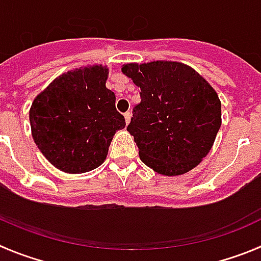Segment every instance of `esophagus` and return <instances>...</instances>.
Masks as SVG:
<instances>
[{"instance_id":"1","label":"esophagus","mask_w":261,"mask_h":261,"mask_svg":"<svg viewBox=\"0 0 261 261\" xmlns=\"http://www.w3.org/2000/svg\"><path fill=\"white\" fill-rule=\"evenodd\" d=\"M130 116H132V113H130V112H125V113H124V117H125L126 124H129V121H130Z\"/></svg>"}]
</instances>
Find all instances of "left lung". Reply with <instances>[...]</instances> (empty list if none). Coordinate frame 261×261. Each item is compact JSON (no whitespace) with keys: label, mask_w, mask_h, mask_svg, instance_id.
<instances>
[{"label":"left lung","mask_w":261,"mask_h":261,"mask_svg":"<svg viewBox=\"0 0 261 261\" xmlns=\"http://www.w3.org/2000/svg\"><path fill=\"white\" fill-rule=\"evenodd\" d=\"M122 73L140 88L128 130L140 159L157 173L177 176L199 165L221 125V102L191 66L173 61L126 64Z\"/></svg>","instance_id":"left-lung-1"}]
</instances>
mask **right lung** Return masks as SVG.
<instances>
[{"mask_svg": "<svg viewBox=\"0 0 261 261\" xmlns=\"http://www.w3.org/2000/svg\"><path fill=\"white\" fill-rule=\"evenodd\" d=\"M108 69H76L56 79L36 97L29 112L34 143L60 171L84 173L104 163L125 118L105 87Z\"/></svg>", "mask_w": 261, "mask_h": 261, "instance_id": "obj_1", "label": "right lung"}]
</instances>
